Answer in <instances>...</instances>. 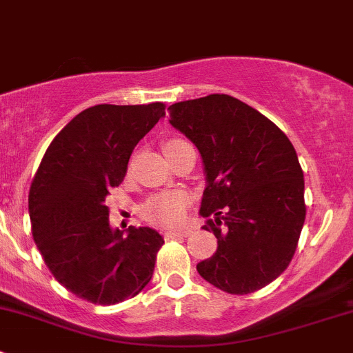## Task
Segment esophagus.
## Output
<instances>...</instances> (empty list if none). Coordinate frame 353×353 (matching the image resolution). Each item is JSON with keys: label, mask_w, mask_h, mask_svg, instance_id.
Masks as SVG:
<instances>
[{"label": "esophagus", "mask_w": 353, "mask_h": 353, "mask_svg": "<svg viewBox=\"0 0 353 353\" xmlns=\"http://www.w3.org/2000/svg\"><path fill=\"white\" fill-rule=\"evenodd\" d=\"M191 234V229H179V230H167V239H174V237H186Z\"/></svg>", "instance_id": "esophagus-1"}]
</instances>
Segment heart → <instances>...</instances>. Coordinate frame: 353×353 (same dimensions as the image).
<instances>
[{
  "mask_svg": "<svg viewBox=\"0 0 353 353\" xmlns=\"http://www.w3.org/2000/svg\"><path fill=\"white\" fill-rule=\"evenodd\" d=\"M183 143V140H169L163 150H169L174 145ZM188 196L181 191H167V193L155 194L141 206V215L148 222L160 223V225H174L181 222L186 210Z\"/></svg>",
  "mask_w": 353,
  "mask_h": 353,
  "instance_id": "heart-1",
  "label": "heart"
}]
</instances>
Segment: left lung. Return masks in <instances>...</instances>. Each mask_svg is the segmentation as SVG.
<instances>
[{"instance_id": "8db88e82", "label": "left lung", "mask_w": 353, "mask_h": 353, "mask_svg": "<svg viewBox=\"0 0 353 353\" xmlns=\"http://www.w3.org/2000/svg\"><path fill=\"white\" fill-rule=\"evenodd\" d=\"M170 124L201 154V213L216 237L199 275L227 294H252L282 275L305 220L304 172L275 123L225 94L169 108Z\"/></svg>"}]
</instances>
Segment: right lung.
Segmentation results:
<instances>
[{"mask_svg":"<svg viewBox=\"0 0 353 353\" xmlns=\"http://www.w3.org/2000/svg\"><path fill=\"white\" fill-rule=\"evenodd\" d=\"M165 105L99 104L81 110L46 150L28 193L32 236L54 279L77 297L110 305L152 280L163 239L150 227L110 229L105 196Z\"/></svg>","mask_w":353,"mask_h":353,"instance_id":"1","label":"right lung"}]
</instances>
